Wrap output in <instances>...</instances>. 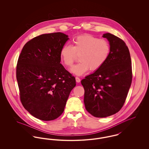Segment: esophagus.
<instances>
[{"mask_svg": "<svg viewBox=\"0 0 149 149\" xmlns=\"http://www.w3.org/2000/svg\"><path fill=\"white\" fill-rule=\"evenodd\" d=\"M75 79H76V81L77 82V83H80V79L79 78V77H76L75 78Z\"/></svg>", "mask_w": 149, "mask_h": 149, "instance_id": "34e87169", "label": "esophagus"}]
</instances>
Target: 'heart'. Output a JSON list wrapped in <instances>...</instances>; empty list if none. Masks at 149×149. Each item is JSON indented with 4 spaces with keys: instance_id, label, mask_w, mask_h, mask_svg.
<instances>
[{
    "instance_id": "obj_1",
    "label": "heart",
    "mask_w": 149,
    "mask_h": 149,
    "mask_svg": "<svg viewBox=\"0 0 149 149\" xmlns=\"http://www.w3.org/2000/svg\"><path fill=\"white\" fill-rule=\"evenodd\" d=\"M109 42L90 35L78 36L74 38L72 46L64 45L60 50V58L66 67L70 68L79 55L80 62L71 68L74 74L81 75L89 69L91 71L98 70L106 62L110 54Z\"/></svg>"
}]
</instances>
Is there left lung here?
<instances>
[{"label":"left lung","instance_id":"left-lung-1","mask_svg":"<svg viewBox=\"0 0 149 149\" xmlns=\"http://www.w3.org/2000/svg\"><path fill=\"white\" fill-rule=\"evenodd\" d=\"M110 54L106 62L81 81L84 89L86 110L95 117L103 118L118 112L124 105L132 83L130 51L120 38L105 33Z\"/></svg>","mask_w":149,"mask_h":149}]
</instances>
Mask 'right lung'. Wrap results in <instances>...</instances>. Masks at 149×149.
Wrapping results in <instances>:
<instances>
[{"label":"right lung","mask_w":149,"mask_h":149,"mask_svg":"<svg viewBox=\"0 0 149 149\" xmlns=\"http://www.w3.org/2000/svg\"><path fill=\"white\" fill-rule=\"evenodd\" d=\"M68 36L56 32L34 37L18 57L16 78L22 104L41 120L56 119L63 113L75 78L60 64V50Z\"/></svg>","instance_id":"right-lung-1"}]
</instances>
